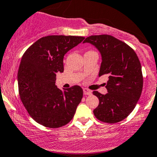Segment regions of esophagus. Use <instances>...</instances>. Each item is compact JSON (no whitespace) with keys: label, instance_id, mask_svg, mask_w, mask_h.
<instances>
[{"label":"esophagus","instance_id":"obj_1","mask_svg":"<svg viewBox=\"0 0 157 157\" xmlns=\"http://www.w3.org/2000/svg\"><path fill=\"white\" fill-rule=\"evenodd\" d=\"M83 94H84V95H91L92 94V91H91V90H88V89L84 88V89H83Z\"/></svg>","mask_w":157,"mask_h":157}]
</instances>
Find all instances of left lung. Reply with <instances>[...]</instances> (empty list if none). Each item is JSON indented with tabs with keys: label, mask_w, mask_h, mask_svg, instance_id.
<instances>
[{
	"label": "left lung",
	"mask_w": 157,
	"mask_h": 157,
	"mask_svg": "<svg viewBox=\"0 0 157 157\" xmlns=\"http://www.w3.org/2000/svg\"><path fill=\"white\" fill-rule=\"evenodd\" d=\"M86 42L101 54L99 77L109 75L108 93L93 92L99 100L93 113L102 122H119L131 113L141 95L143 74L138 57L129 45L110 35L89 36L83 41Z\"/></svg>",
	"instance_id": "8db88e82"
}]
</instances>
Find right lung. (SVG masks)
<instances>
[{
    "mask_svg": "<svg viewBox=\"0 0 157 157\" xmlns=\"http://www.w3.org/2000/svg\"><path fill=\"white\" fill-rule=\"evenodd\" d=\"M82 36H48L25 52L19 67V94L28 113L39 124L50 128L71 121L83 92L79 86L62 91L55 85L56 74L64 71L63 59L69 50L84 39Z\"/></svg>",
    "mask_w": 157,
    "mask_h": 157,
    "instance_id": "obj_1",
    "label": "right lung"
}]
</instances>
